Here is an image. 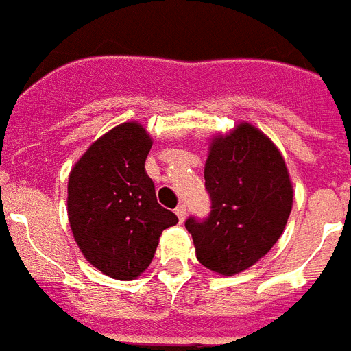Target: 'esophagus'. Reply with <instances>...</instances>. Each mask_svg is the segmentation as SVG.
Masks as SVG:
<instances>
[{
	"label": "esophagus",
	"instance_id": "1",
	"mask_svg": "<svg viewBox=\"0 0 351 351\" xmlns=\"http://www.w3.org/2000/svg\"><path fill=\"white\" fill-rule=\"evenodd\" d=\"M175 213L176 216H178V220L180 221L185 220V205H178V207L175 209Z\"/></svg>",
	"mask_w": 351,
	"mask_h": 351
}]
</instances>
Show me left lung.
I'll list each match as a JSON object with an SVG mask.
<instances>
[{
    "label": "left lung",
    "instance_id": "obj_1",
    "mask_svg": "<svg viewBox=\"0 0 351 351\" xmlns=\"http://www.w3.org/2000/svg\"><path fill=\"white\" fill-rule=\"evenodd\" d=\"M210 196L205 221L189 218L185 229L205 269L234 276L263 258L289 221L294 187L281 151L249 122L209 142L204 169Z\"/></svg>",
    "mask_w": 351,
    "mask_h": 351
}]
</instances>
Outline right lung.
Instances as JSON below:
<instances>
[{
	"mask_svg": "<svg viewBox=\"0 0 351 351\" xmlns=\"http://www.w3.org/2000/svg\"><path fill=\"white\" fill-rule=\"evenodd\" d=\"M153 138L141 122L99 136L68 178V221L82 256L99 272L130 281L149 267L162 230L178 223L164 209L144 164Z\"/></svg>",
	"mask_w": 351,
	"mask_h": 351,
	"instance_id": "obj_1",
	"label": "right lung"
}]
</instances>
